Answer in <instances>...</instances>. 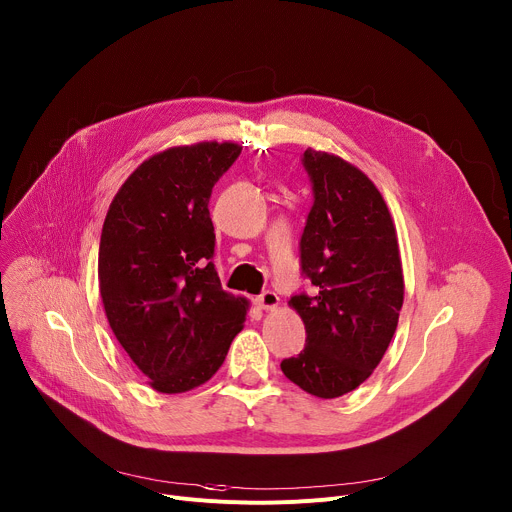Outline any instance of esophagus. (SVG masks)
<instances>
[{"label": "esophagus", "mask_w": 512, "mask_h": 512, "mask_svg": "<svg viewBox=\"0 0 512 512\" xmlns=\"http://www.w3.org/2000/svg\"><path fill=\"white\" fill-rule=\"evenodd\" d=\"M255 302H257L259 308H263V310H275L277 306H280V296H277V294L271 292V290H267V292H263L261 296H257Z\"/></svg>", "instance_id": "1"}]
</instances>
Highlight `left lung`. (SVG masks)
<instances>
[{
	"label": "left lung",
	"instance_id": "8db88e82",
	"mask_svg": "<svg viewBox=\"0 0 512 512\" xmlns=\"http://www.w3.org/2000/svg\"><path fill=\"white\" fill-rule=\"evenodd\" d=\"M314 204L300 241L314 296H292L306 329L284 376L316 398L359 388L382 361L398 327L404 275L392 214L361 169L324 151H304Z\"/></svg>",
	"mask_w": 512,
	"mask_h": 512
}]
</instances>
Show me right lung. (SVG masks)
Returning a JSON list of instances; mask_svg holds the SVG:
<instances>
[{
	"instance_id": "add662e5",
	"label": "right lung",
	"mask_w": 512,
	"mask_h": 512,
	"mask_svg": "<svg viewBox=\"0 0 512 512\" xmlns=\"http://www.w3.org/2000/svg\"><path fill=\"white\" fill-rule=\"evenodd\" d=\"M237 143L165 149L114 196L100 239V296L122 349L161 394L206 384L243 331L249 300L222 290L208 210Z\"/></svg>"
}]
</instances>
